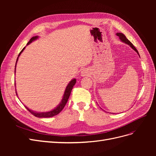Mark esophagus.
<instances>
[{"label":"esophagus","instance_id":"obj_1","mask_svg":"<svg viewBox=\"0 0 156 156\" xmlns=\"http://www.w3.org/2000/svg\"><path fill=\"white\" fill-rule=\"evenodd\" d=\"M88 73L87 72V70H86V69L83 70V72H81V75H82V76H86V75H88Z\"/></svg>","mask_w":156,"mask_h":156}]
</instances>
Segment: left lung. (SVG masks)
Here are the masks:
<instances>
[{"label": "left lung", "instance_id": "obj_1", "mask_svg": "<svg viewBox=\"0 0 156 156\" xmlns=\"http://www.w3.org/2000/svg\"><path fill=\"white\" fill-rule=\"evenodd\" d=\"M116 35L119 37L120 40L122 41H123V42H124L125 44H127V45H129L131 47V48L132 49H133L134 51H135L136 52V53H137V54L139 55L138 51L136 50V49L133 46V45L131 43L130 41L128 40H127V39L126 38V36H125L124 34H122V33L119 32V33H116Z\"/></svg>", "mask_w": 156, "mask_h": 156}]
</instances>
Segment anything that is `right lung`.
Returning a JSON list of instances; mask_svg holds the SVG:
<instances>
[{"mask_svg":"<svg viewBox=\"0 0 156 156\" xmlns=\"http://www.w3.org/2000/svg\"><path fill=\"white\" fill-rule=\"evenodd\" d=\"M37 38H38V36H37L32 37V38L30 40V41L28 42L27 45H29L31 43V42H32L33 41L37 40ZM25 47L21 50V51L20 52V54H19V55H18V57L17 58L16 63V64H17V60H18V58H19V56H20V55L21 54V53L23 51V50L25 49ZM75 83H76V79H73L68 83L66 88L65 92H64V96H63V98L62 99V100H61V102L60 103L59 105H58L57 107H55V108H54L53 110H52V111H49V112H35V111H33L29 109V108H28V107H27L26 106H25V107L27 108V109L31 113V114H32L33 115L37 117V118H49V117H52V116H55L56 115H58V113L60 112L63 109L64 107L66 105V103H67L68 99H69V97L70 96L71 92H72V90L73 89V87L75 85ZM16 94L17 95V92H16Z\"/></svg>","mask_w":156,"mask_h":156,"instance_id":"1","label":"right lung"}]
</instances>
